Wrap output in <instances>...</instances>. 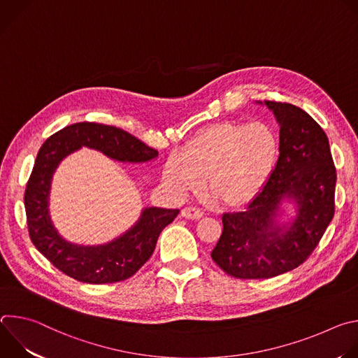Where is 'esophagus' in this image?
Returning <instances> with one entry per match:
<instances>
[{
    "instance_id": "esophagus-1",
    "label": "esophagus",
    "mask_w": 358,
    "mask_h": 358,
    "mask_svg": "<svg viewBox=\"0 0 358 358\" xmlns=\"http://www.w3.org/2000/svg\"><path fill=\"white\" fill-rule=\"evenodd\" d=\"M202 211L194 207H185L181 210V217L182 218H188V220H199L202 218Z\"/></svg>"
}]
</instances>
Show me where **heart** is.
I'll list each match as a JSON object with an SVG mask.
<instances>
[{
  "mask_svg": "<svg viewBox=\"0 0 358 358\" xmlns=\"http://www.w3.org/2000/svg\"><path fill=\"white\" fill-rule=\"evenodd\" d=\"M279 152L278 136L264 123L222 122L191 137L166 163L163 181L176 195L206 188L221 207H243L266 185Z\"/></svg>",
  "mask_w": 358,
  "mask_h": 358,
  "instance_id": "obj_1",
  "label": "heart"
}]
</instances>
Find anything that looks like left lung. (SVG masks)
<instances>
[{
    "mask_svg": "<svg viewBox=\"0 0 358 358\" xmlns=\"http://www.w3.org/2000/svg\"><path fill=\"white\" fill-rule=\"evenodd\" d=\"M257 103L266 105L280 127L279 157L248 210L222 215L211 252L224 272L239 279H268L301 265L334 215L336 169L323 129L290 103Z\"/></svg>",
    "mask_w": 358,
    "mask_h": 358,
    "instance_id": "left-lung-1",
    "label": "left lung"
}]
</instances>
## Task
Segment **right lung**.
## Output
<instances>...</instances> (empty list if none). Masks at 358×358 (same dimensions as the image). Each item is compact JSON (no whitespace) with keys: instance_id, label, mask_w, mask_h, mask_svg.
<instances>
[{"instance_id":"right-lung-1","label":"right lung","mask_w":358,"mask_h":358,"mask_svg":"<svg viewBox=\"0 0 358 358\" xmlns=\"http://www.w3.org/2000/svg\"><path fill=\"white\" fill-rule=\"evenodd\" d=\"M89 147L120 163H147L159 157L130 133L97 123H75L50 136L39 148L25 189V211L32 243L65 275L85 283H115L133 276L155 252L160 232L174 221L180 210L147 207L136 224L103 245H78L66 241L49 213L52 177L72 152Z\"/></svg>"}]
</instances>
